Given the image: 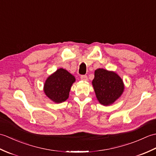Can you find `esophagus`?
<instances>
[{
  "label": "esophagus",
  "mask_w": 156,
  "mask_h": 156,
  "mask_svg": "<svg viewBox=\"0 0 156 156\" xmlns=\"http://www.w3.org/2000/svg\"><path fill=\"white\" fill-rule=\"evenodd\" d=\"M80 78H81V80H83V81H87L88 80V77H87V75H82V76H80Z\"/></svg>",
  "instance_id": "1"
}]
</instances>
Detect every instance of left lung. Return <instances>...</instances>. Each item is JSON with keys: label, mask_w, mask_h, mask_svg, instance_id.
<instances>
[{"label": "left lung", "mask_w": 156, "mask_h": 156, "mask_svg": "<svg viewBox=\"0 0 156 156\" xmlns=\"http://www.w3.org/2000/svg\"><path fill=\"white\" fill-rule=\"evenodd\" d=\"M92 83L98 102L104 106L113 103L124 90V84L120 76L102 68L96 69Z\"/></svg>", "instance_id": "1"}]
</instances>
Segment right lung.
I'll list each match as a JSON object with an SVG mask.
<instances>
[{"instance_id": "obj_1", "label": "right lung", "mask_w": 156, "mask_h": 156, "mask_svg": "<svg viewBox=\"0 0 156 156\" xmlns=\"http://www.w3.org/2000/svg\"><path fill=\"white\" fill-rule=\"evenodd\" d=\"M76 79L66 69L59 68L45 80L44 90L46 96L56 103L67 100L72 84Z\"/></svg>"}]
</instances>
